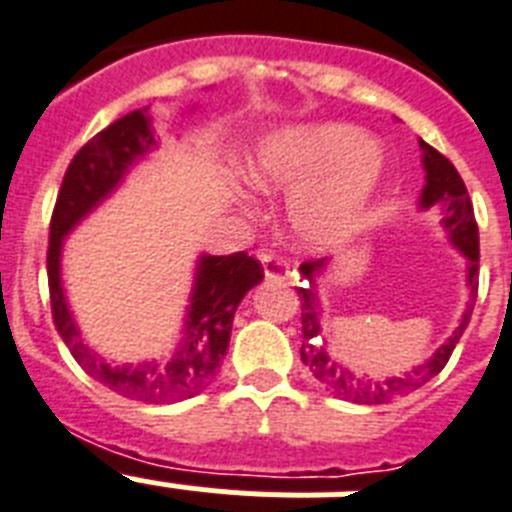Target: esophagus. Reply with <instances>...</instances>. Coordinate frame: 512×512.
Returning a JSON list of instances; mask_svg holds the SVG:
<instances>
[{
	"mask_svg": "<svg viewBox=\"0 0 512 512\" xmlns=\"http://www.w3.org/2000/svg\"><path fill=\"white\" fill-rule=\"evenodd\" d=\"M260 263H263L265 278H278V281H286L291 276L289 263L278 255H260Z\"/></svg>",
	"mask_w": 512,
	"mask_h": 512,
	"instance_id": "1",
	"label": "esophagus"
}]
</instances>
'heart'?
<instances>
[{"label": "heart", "mask_w": 512, "mask_h": 512, "mask_svg": "<svg viewBox=\"0 0 512 512\" xmlns=\"http://www.w3.org/2000/svg\"><path fill=\"white\" fill-rule=\"evenodd\" d=\"M385 163L382 145L354 124H294L257 145L249 182L268 197H289L286 223L296 244L325 249L359 226Z\"/></svg>", "instance_id": "heart-1"}]
</instances>
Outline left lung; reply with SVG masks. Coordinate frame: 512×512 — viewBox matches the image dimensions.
<instances>
[{
    "mask_svg": "<svg viewBox=\"0 0 512 512\" xmlns=\"http://www.w3.org/2000/svg\"><path fill=\"white\" fill-rule=\"evenodd\" d=\"M419 148H422L424 174H427V184H424L422 197H419V208H440L442 229L448 231L453 247L466 257V286L471 291V296H468L466 309H463L461 322L453 330V336L442 343L440 349L429 356L427 362L416 364L414 369L401 372V375L369 377L359 375V372H351L349 367H343L341 362H336L328 354V343L322 341V304L320 294H317V281L325 276L330 257L299 265V273L304 276V281H309L307 286L296 289L299 302H302L304 336L299 354H302L304 367L312 372V377L320 382L322 388L336 395V398H343V401L377 406V403H390L395 398H401V395L411 393V390L422 388L424 382L440 375L442 367L448 364L455 343L463 336V330H466L468 320H471V312H474L476 286H479V281H476V276H479V231H476L474 208H471V200H468L466 184H463L461 174L455 171L453 163L442 156V153H437L432 145L419 140Z\"/></svg>",
    "mask_w": 512,
    "mask_h": 512,
    "instance_id": "obj_1",
    "label": "left lung"
}]
</instances>
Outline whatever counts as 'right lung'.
I'll use <instances>...</instances> for the list:
<instances>
[{"label": "right lung", "mask_w": 512, "mask_h": 512, "mask_svg": "<svg viewBox=\"0 0 512 512\" xmlns=\"http://www.w3.org/2000/svg\"><path fill=\"white\" fill-rule=\"evenodd\" d=\"M156 148L153 117L148 109H137L109 124L90 143L77 150L70 169L64 174L54 216H51L46 270H49L54 325L77 364L93 380L124 398L143 403H176L203 393L210 382L216 380L218 367L229 349L236 307L249 289H255L257 283L263 281V265L247 252L197 257L182 338L166 362L150 359L143 364H111L109 359H103L83 341L62 283L64 239L106 197L117 192L135 163L145 161Z\"/></svg>", "instance_id": "add662e5"}]
</instances>
